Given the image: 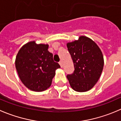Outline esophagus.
I'll return each instance as SVG.
<instances>
[{
  "label": "esophagus",
  "instance_id": "34e87169",
  "mask_svg": "<svg viewBox=\"0 0 121 121\" xmlns=\"http://www.w3.org/2000/svg\"><path fill=\"white\" fill-rule=\"evenodd\" d=\"M59 65H60V66H61V67H62V66H63V62H62V60H60V61L59 62Z\"/></svg>",
  "mask_w": 121,
  "mask_h": 121
}]
</instances>
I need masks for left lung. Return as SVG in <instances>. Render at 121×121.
I'll list each match as a JSON object with an SVG mask.
<instances>
[{"label": "left lung", "instance_id": "1", "mask_svg": "<svg viewBox=\"0 0 121 121\" xmlns=\"http://www.w3.org/2000/svg\"><path fill=\"white\" fill-rule=\"evenodd\" d=\"M73 62V73L66 76L71 88L78 92L91 89L99 80L104 66V59L99 47L87 37L66 44Z\"/></svg>", "mask_w": 121, "mask_h": 121}]
</instances>
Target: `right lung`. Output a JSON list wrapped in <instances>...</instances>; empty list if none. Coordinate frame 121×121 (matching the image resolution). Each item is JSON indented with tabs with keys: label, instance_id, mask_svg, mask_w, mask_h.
Wrapping results in <instances>:
<instances>
[{
	"label": "right lung",
	"instance_id": "obj_1",
	"mask_svg": "<svg viewBox=\"0 0 121 121\" xmlns=\"http://www.w3.org/2000/svg\"><path fill=\"white\" fill-rule=\"evenodd\" d=\"M48 44L30 41L22 46L16 56L15 67L24 86L34 91H43L52 84L55 71L60 68L54 62Z\"/></svg>",
	"mask_w": 121,
	"mask_h": 121
}]
</instances>
